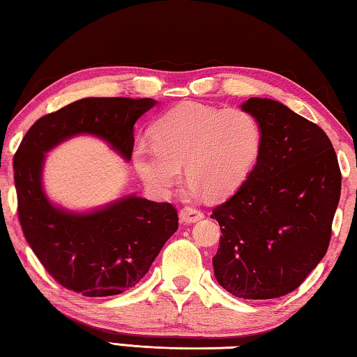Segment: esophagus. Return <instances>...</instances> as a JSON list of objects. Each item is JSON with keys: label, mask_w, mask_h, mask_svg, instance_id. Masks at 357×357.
Here are the masks:
<instances>
[{"label": "esophagus", "mask_w": 357, "mask_h": 357, "mask_svg": "<svg viewBox=\"0 0 357 357\" xmlns=\"http://www.w3.org/2000/svg\"><path fill=\"white\" fill-rule=\"evenodd\" d=\"M203 215H204L203 211H200L198 208H193V206H184L179 211V219L184 223H193V222L200 220V219H203Z\"/></svg>", "instance_id": "1"}]
</instances>
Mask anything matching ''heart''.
<instances>
[{
  "label": "heart",
  "mask_w": 357,
  "mask_h": 357,
  "mask_svg": "<svg viewBox=\"0 0 357 357\" xmlns=\"http://www.w3.org/2000/svg\"><path fill=\"white\" fill-rule=\"evenodd\" d=\"M154 146L138 144L135 165L146 184L167 195L181 178L193 193L227 197L243 185L261 149V126L241 108L184 102L162 114L153 128Z\"/></svg>",
  "instance_id": "obj_1"
}]
</instances>
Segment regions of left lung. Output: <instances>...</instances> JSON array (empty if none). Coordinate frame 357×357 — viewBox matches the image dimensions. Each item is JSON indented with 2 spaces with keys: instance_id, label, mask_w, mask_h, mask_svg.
I'll use <instances>...</instances> for the list:
<instances>
[{
  "instance_id": "1",
  "label": "left lung",
  "mask_w": 357,
  "mask_h": 357,
  "mask_svg": "<svg viewBox=\"0 0 357 357\" xmlns=\"http://www.w3.org/2000/svg\"><path fill=\"white\" fill-rule=\"evenodd\" d=\"M243 110L261 126V149L211 214L222 231L214 274L236 298L274 299L294 291L328 252L342 173L315 123L271 99L250 98Z\"/></svg>"
}]
</instances>
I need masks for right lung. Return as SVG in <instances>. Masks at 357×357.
Wrapping results in <instances>:
<instances>
[{
	"label": "right lung",
	"mask_w": 357,
	"mask_h": 357,
	"mask_svg": "<svg viewBox=\"0 0 357 357\" xmlns=\"http://www.w3.org/2000/svg\"><path fill=\"white\" fill-rule=\"evenodd\" d=\"M153 99L88 98L39 118L14 155L19 220L34 255L59 285L89 298L135 287L178 229L172 203L128 197L89 214L55 208L42 190L47 151L69 137L91 134L130 160L134 124Z\"/></svg>",
	"instance_id": "right-lung-1"
}]
</instances>
